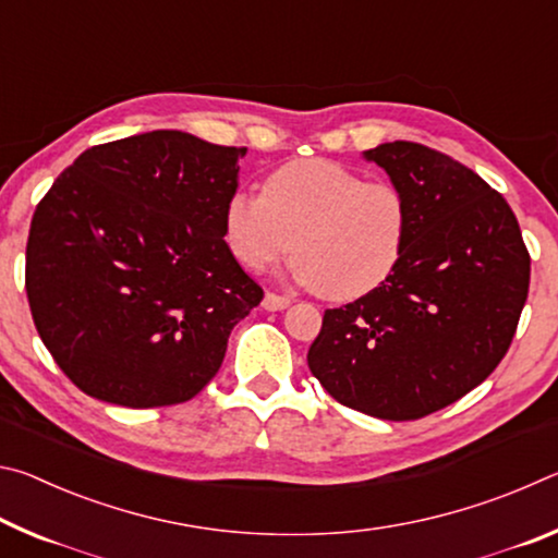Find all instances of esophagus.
Returning <instances> with one entry per match:
<instances>
[{"instance_id": "34e87169", "label": "esophagus", "mask_w": 558, "mask_h": 558, "mask_svg": "<svg viewBox=\"0 0 558 558\" xmlns=\"http://www.w3.org/2000/svg\"><path fill=\"white\" fill-rule=\"evenodd\" d=\"M290 298L286 295H276V292H266V298H263V307L268 310V313H278V310H286L290 307Z\"/></svg>"}]
</instances>
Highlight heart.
<instances>
[{
  "label": "heart",
  "mask_w": 558,
  "mask_h": 558,
  "mask_svg": "<svg viewBox=\"0 0 558 558\" xmlns=\"http://www.w3.org/2000/svg\"><path fill=\"white\" fill-rule=\"evenodd\" d=\"M409 202L389 182H364L329 159H295L239 189L223 209L235 260L268 270L295 248V278L329 300H356L389 280L409 239Z\"/></svg>",
  "instance_id": "1"
}]
</instances>
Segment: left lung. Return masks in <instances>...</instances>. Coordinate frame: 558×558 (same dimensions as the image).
I'll return each mask as SVG.
<instances>
[{"instance_id": "obj_1", "label": "left lung", "mask_w": 558, "mask_h": 558, "mask_svg": "<svg viewBox=\"0 0 558 558\" xmlns=\"http://www.w3.org/2000/svg\"><path fill=\"white\" fill-rule=\"evenodd\" d=\"M409 202V239L384 286L327 310L310 372L349 409L413 421L456 403L502 362L529 292L517 216L483 177L436 149L362 153Z\"/></svg>"}]
</instances>
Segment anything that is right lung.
I'll return each mask as SVG.
<instances>
[{
  "instance_id": "1",
  "label": "right lung",
  "mask_w": 558,
  "mask_h": 558,
  "mask_svg": "<svg viewBox=\"0 0 558 558\" xmlns=\"http://www.w3.org/2000/svg\"><path fill=\"white\" fill-rule=\"evenodd\" d=\"M245 147L155 130L90 147L36 206L26 243L34 325L93 399L189 401L263 300L223 241Z\"/></svg>"
}]
</instances>
